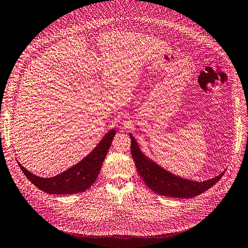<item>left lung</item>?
<instances>
[{
  "instance_id": "8db88e82",
  "label": "left lung",
  "mask_w": 248,
  "mask_h": 248,
  "mask_svg": "<svg viewBox=\"0 0 248 248\" xmlns=\"http://www.w3.org/2000/svg\"><path fill=\"white\" fill-rule=\"evenodd\" d=\"M129 135L131 138V155L138 174L140 175L146 186L157 194L169 197L189 199V197L197 196L210 189L224 175L223 172L219 176L202 182L184 179V178L176 176L163 169L162 167L145 156L141 153L134 137L131 134Z\"/></svg>"
}]
</instances>
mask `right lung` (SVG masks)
I'll return each mask as SVG.
<instances>
[{"label":"right lung","mask_w":248,"mask_h":248,"mask_svg":"<svg viewBox=\"0 0 248 248\" xmlns=\"http://www.w3.org/2000/svg\"><path fill=\"white\" fill-rule=\"evenodd\" d=\"M115 134L114 129L108 131L103 137L101 142L94 147V150L82 161L67 171L52 178L38 177L27 171L20 163H18V165L27 179L44 192L49 194H73L83 192L96 180Z\"/></svg>","instance_id":"obj_1"}]
</instances>
